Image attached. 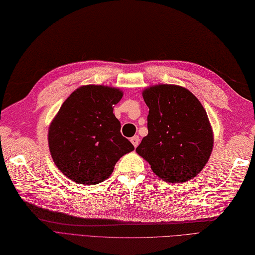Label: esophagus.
<instances>
[{
    "label": "esophagus",
    "instance_id": "esophagus-1",
    "mask_svg": "<svg viewBox=\"0 0 255 255\" xmlns=\"http://www.w3.org/2000/svg\"><path fill=\"white\" fill-rule=\"evenodd\" d=\"M138 142H139V138H138L137 135H134V136L131 137V143H132V145L134 147H136L138 145Z\"/></svg>",
    "mask_w": 255,
    "mask_h": 255
}]
</instances>
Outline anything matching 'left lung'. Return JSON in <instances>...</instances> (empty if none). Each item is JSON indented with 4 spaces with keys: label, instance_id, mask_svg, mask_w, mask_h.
Listing matches in <instances>:
<instances>
[{
    "label": "left lung",
    "instance_id": "obj_1",
    "mask_svg": "<svg viewBox=\"0 0 255 255\" xmlns=\"http://www.w3.org/2000/svg\"><path fill=\"white\" fill-rule=\"evenodd\" d=\"M142 94L149 108L148 134L135 151L164 181L193 179L209 161L214 142L201 103L187 89L175 85L152 86Z\"/></svg>",
    "mask_w": 255,
    "mask_h": 255
}]
</instances>
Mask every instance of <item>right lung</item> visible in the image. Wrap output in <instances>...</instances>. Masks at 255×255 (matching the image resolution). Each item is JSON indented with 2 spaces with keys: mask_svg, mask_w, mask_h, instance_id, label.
Listing matches in <instances>:
<instances>
[{
  "mask_svg": "<svg viewBox=\"0 0 255 255\" xmlns=\"http://www.w3.org/2000/svg\"><path fill=\"white\" fill-rule=\"evenodd\" d=\"M120 89L88 85L76 89L51 123L48 147L56 166L78 184L101 183L134 146L121 133L113 107Z\"/></svg>",
  "mask_w": 255,
  "mask_h": 255,
  "instance_id": "right-lung-1",
  "label": "right lung"
}]
</instances>
